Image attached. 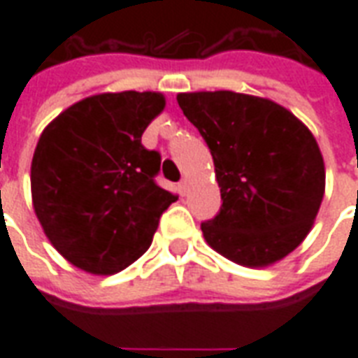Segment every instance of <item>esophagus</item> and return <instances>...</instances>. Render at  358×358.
<instances>
[{
  "instance_id": "obj_1",
  "label": "esophagus",
  "mask_w": 358,
  "mask_h": 358,
  "mask_svg": "<svg viewBox=\"0 0 358 358\" xmlns=\"http://www.w3.org/2000/svg\"><path fill=\"white\" fill-rule=\"evenodd\" d=\"M178 189H180V194H182V195L186 194V189H187V180H182V182H180V184H178Z\"/></svg>"
}]
</instances>
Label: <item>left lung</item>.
Returning <instances> with one entry per match:
<instances>
[{"label":"left lung","mask_w":358,"mask_h":358,"mask_svg":"<svg viewBox=\"0 0 358 358\" xmlns=\"http://www.w3.org/2000/svg\"><path fill=\"white\" fill-rule=\"evenodd\" d=\"M176 99L209 145L222 197L220 213L201 224L205 241L249 268L282 261L307 238L324 197L313 132L266 97L218 90Z\"/></svg>","instance_id":"left-lung-1"}]
</instances>
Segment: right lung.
Listing matches in <instances>:
<instances>
[{
    "instance_id": "add662e5",
    "label": "right lung",
    "mask_w": 358,
    "mask_h": 358,
    "mask_svg": "<svg viewBox=\"0 0 358 358\" xmlns=\"http://www.w3.org/2000/svg\"><path fill=\"white\" fill-rule=\"evenodd\" d=\"M164 103L159 92L92 95L40 136L30 169L32 205L51 245L74 266L101 276L130 266L178 199L153 180L161 155L141 145Z\"/></svg>"
}]
</instances>
